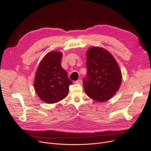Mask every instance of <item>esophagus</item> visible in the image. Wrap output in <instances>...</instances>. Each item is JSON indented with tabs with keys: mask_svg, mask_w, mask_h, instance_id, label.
Returning <instances> with one entry per match:
<instances>
[{
	"mask_svg": "<svg viewBox=\"0 0 151 151\" xmlns=\"http://www.w3.org/2000/svg\"><path fill=\"white\" fill-rule=\"evenodd\" d=\"M75 83H76V84H82L83 81H82L81 80H77V81H75Z\"/></svg>",
	"mask_w": 151,
	"mask_h": 151,
	"instance_id": "esophagus-1",
	"label": "esophagus"
}]
</instances>
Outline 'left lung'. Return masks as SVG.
<instances>
[{"label": "left lung", "mask_w": 151, "mask_h": 151, "mask_svg": "<svg viewBox=\"0 0 151 151\" xmlns=\"http://www.w3.org/2000/svg\"><path fill=\"white\" fill-rule=\"evenodd\" d=\"M86 66L83 86L87 95L99 102L110 99L122 82L121 70L113 55L103 47H91L86 52Z\"/></svg>", "instance_id": "8db88e82"}]
</instances>
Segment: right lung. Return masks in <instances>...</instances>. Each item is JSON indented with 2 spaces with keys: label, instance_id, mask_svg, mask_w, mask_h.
I'll return each instance as SVG.
<instances>
[{
  "label": "right lung",
  "instance_id": "obj_1",
  "mask_svg": "<svg viewBox=\"0 0 151 151\" xmlns=\"http://www.w3.org/2000/svg\"><path fill=\"white\" fill-rule=\"evenodd\" d=\"M62 53L47 52L40 62L35 72L34 89L39 98L47 104H54L65 99L72 81L61 66Z\"/></svg>",
  "mask_w": 151,
  "mask_h": 151
}]
</instances>
